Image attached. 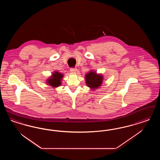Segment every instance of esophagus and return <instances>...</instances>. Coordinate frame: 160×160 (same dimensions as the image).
Here are the masks:
<instances>
[{
    "mask_svg": "<svg viewBox=\"0 0 160 160\" xmlns=\"http://www.w3.org/2000/svg\"><path fill=\"white\" fill-rule=\"evenodd\" d=\"M70 71L72 73H76L77 69H76V68H71L70 69Z\"/></svg>",
    "mask_w": 160,
    "mask_h": 160,
    "instance_id": "obj_1",
    "label": "esophagus"
}]
</instances>
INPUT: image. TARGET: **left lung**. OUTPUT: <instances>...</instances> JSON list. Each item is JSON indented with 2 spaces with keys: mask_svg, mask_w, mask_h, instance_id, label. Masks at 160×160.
Wrapping results in <instances>:
<instances>
[{
  "mask_svg": "<svg viewBox=\"0 0 160 160\" xmlns=\"http://www.w3.org/2000/svg\"><path fill=\"white\" fill-rule=\"evenodd\" d=\"M86 84L92 90L98 89L102 84L103 77L101 74H97L95 71H90L85 76Z\"/></svg>",
  "mask_w": 160,
  "mask_h": 160,
  "instance_id": "1",
  "label": "left lung"
}]
</instances>
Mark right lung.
<instances>
[{
  "mask_svg": "<svg viewBox=\"0 0 160 160\" xmlns=\"http://www.w3.org/2000/svg\"><path fill=\"white\" fill-rule=\"evenodd\" d=\"M64 77V74L60 73L57 71H55L51 77L46 80V83L48 85H50L52 88H55L61 85V81Z\"/></svg>",
  "mask_w": 160,
  "mask_h": 160,
  "instance_id": "1",
  "label": "right lung"
}]
</instances>
